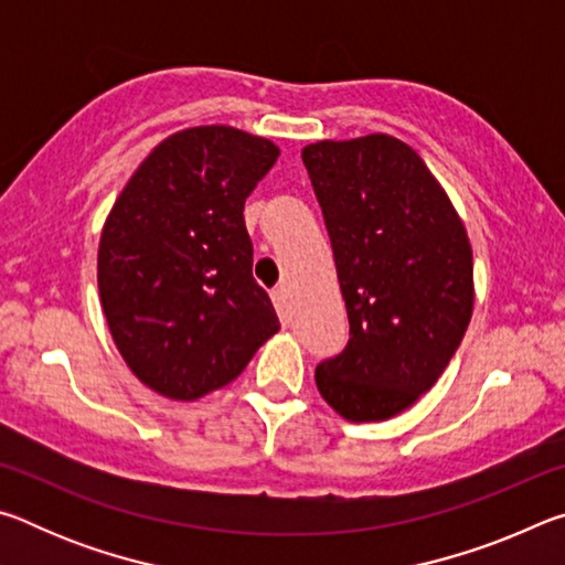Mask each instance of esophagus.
<instances>
[{
  "label": "esophagus",
  "instance_id": "34e87169",
  "mask_svg": "<svg viewBox=\"0 0 565 565\" xmlns=\"http://www.w3.org/2000/svg\"><path fill=\"white\" fill-rule=\"evenodd\" d=\"M271 301H274L276 313H279L281 323H289V301H286V291L281 289V286H276V289L271 291Z\"/></svg>",
  "mask_w": 565,
  "mask_h": 565
}]
</instances>
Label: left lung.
I'll return each mask as SVG.
<instances>
[{
    "label": "left lung",
    "instance_id": "1",
    "mask_svg": "<svg viewBox=\"0 0 565 565\" xmlns=\"http://www.w3.org/2000/svg\"><path fill=\"white\" fill-rule=\"evenodd\" d=\"M349 313L351 339L317 366L327 404L386 420L444 374L473 313L461 216L414 149L388 134L303 147Z\"/></svg>",
    "mask_w": 565,
    "mask_h": 565
}]
</instances>
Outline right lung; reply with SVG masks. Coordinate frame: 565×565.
Instances as JSON below:
<instances>
[{
	"mask_svg": "<svg viewBox=\"0 0 565 565\" xmlns=\"http://www.w3.org/2000/svg\"><path fill=\"white\" fill-rule=\"evenodd\" d=\"M279 147L212 124L167 137L104 222L97 281L111 339L157 394L194 401L242 374L279 331L252 276L244 202Z\"/></svg>",
	"mask_w": 565,
	"mask_h": 565,
	"instance_id": "1",
	"label": "right lung"
}]
</instances>
